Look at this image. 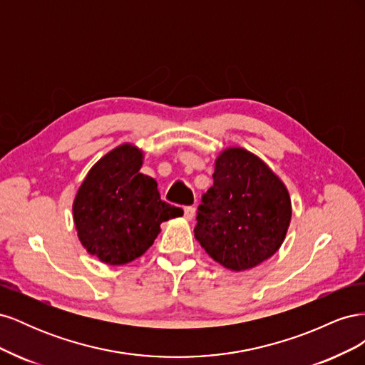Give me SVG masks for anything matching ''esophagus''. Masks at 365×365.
Returning <instances> with one entry per match:
<instances>
[{
  "mask_svg": "<svg viewBox=\"0 0 365 365\" xmlns=\"http://www.w3.org/2000/svg\"><path fill=\"white\" fill-rule=\"evenodd\" d=\"M195 216V207H185L184 208V217L187 220H192Z\"/></svg>",
  "mask_w": 365,
  "mask_h": 365,
  "instance_id": "34e87169",
  "label": "esophagus"
}]
</instances>
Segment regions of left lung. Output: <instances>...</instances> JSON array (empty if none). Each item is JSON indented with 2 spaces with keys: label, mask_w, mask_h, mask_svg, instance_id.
I'll list each match as a JSON object with an SVG mask.
<instances>
[{
  "label": "left lung",
  "mask_w": 365,
  "mask_h": 365,
  "mask_svg": "<svg viewBox=\"0 0 365 365\" xmlns=\"http://www.w3.org/2000/svg\"><path fill=\"white\" fill-rule=\"evenodd\" d=\"M292 217L288 187L244 148H225L215 160L213 185L197 207L195 237L230 271H247L282 247Z\"/></svg>",
  "instance_id": "8db88e82"
}]
</instances>
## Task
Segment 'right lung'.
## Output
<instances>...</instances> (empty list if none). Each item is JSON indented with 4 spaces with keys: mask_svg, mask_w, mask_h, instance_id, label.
Wrapping results in <instances>:
<instances>
[{
    "mask_svg": "<svg viewBox=\"0 0 365 365\" xmlns=\"http://www.w3.org/2000/svg\"><path fill=\"white\" fill-rule=\"evenodd\" d=\"M145 152L123 143L86 173L73 201V219L82 247L102 263L126 264L141 257L165 220L182 210L161 201L157 181L140 172Z\"/></svg>",
    "mask_w": 365,
    "mask_h": 365,
    "instance_id": "1",
    "label": "right lung"
}]
</instances>
